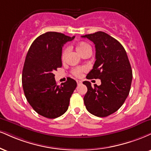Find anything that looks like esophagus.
I'll list each match as a JSON object with an SVG mask.
<instances>
[{
  "label": "esophagus",
  "mask_w": 151,
  "mask_h": 151,
  "mask_svg": "<svg viewBox=\"0 0 151 151\" xmlns=\"http://www.w3.org/2000/svg\"><path fill=\"white\" fill-rule=\"evenodd\" d=\"M77 85H80L81 84V81H79V80H77Z\"/></svg>",
  "instance_id": "obj_1"
}]
</instances>
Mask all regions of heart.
Here are the masks:
<instances>
[{
  "label": "heart",
  "instance_id": "1",
  "mask_svg": "<svg viewBox=\"0 0 151 151\" xmlns=\"http://www.w3.org/2000/svg\"><path fill=\"white\" fill-rule=\"evenodd\" d=\"M77 50L79 53H80L81 55H82L83 54L85 53L86 52L91 51V48L90 45L88 44V43H87L86 42H80L77 45ZM67 52H68V49L67 48H65L64 50H63L62 56H61L62 60L65 59ZM85 69L83 68H74L73 70H72V74H73L75 77H80L81 74H82V72Z\"/></svg>",
  "mask_w": 151,
  "mask_h": 151
}]
</instances>
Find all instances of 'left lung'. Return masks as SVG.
<instances>
[{"mask_svg": "<svg viewBox=\"0 0 151 151\" xmlns=\"http://www.w3.org/2000/svg\"><path fill=\"white\" fill-rule=\"evenodd\" d=\"M96 47V61L86 79H100L101 84L91 86L89 81L83 97L86 110L92 115L104 117L117 111L129 93L132 70L126 50L117 40L103 32L86 34Z\"/></svg>", "mask_w": 151, "mask_h": 151, "instance_id": "obj_1", "label": "left lung"}]
</instances>
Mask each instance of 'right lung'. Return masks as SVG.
Listing matches in <instances>:
<instances>
[{"label": "right lung", "instance_id": "right-lung-1", "mask_svg": "<svg viewBox=\"0 0 151 151\" xmlns=\"http://www.w3.org/2000/svg\"><path fill=\"white\" fill-rule=\"evenodd\" d=\"M74 36L48 32L41 34L31 45L22 70V86L25 97L40 115L53 119L68 110L70 99L77 82L69 77L58 86L54 71L62 67L63 45Z\"/></svg>", "mask_w": 151, "mask_h": 151}]
</instances>
